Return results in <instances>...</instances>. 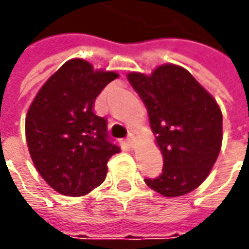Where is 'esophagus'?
Here are the masks:
<instances>
[{
    "label": "esophagus",
    "mask_w": 249,
    "mask_h": 249,
    "mask_svg": "<svg viewBox=\"0 0 249 249\" xmlns=\"http://www.w3.org/2000/svg\"><path fill=\"white\" fill-rule=\"evenodd\" d=\"M126 141H127V144H129L131 148H134V142H136V140H134V134H131V133H130L129 137H127Z\"/></svg>",
    "instance_id": "34e87169"
}]
</instances>
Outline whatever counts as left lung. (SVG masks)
<instances>
[{"mask_svg": "<svg viewBox=\"0 0 249 249\" xmlns=\"http://www.w3.org/2000/svg\"><path fill=\"white\" fill-rule=\"evenodd\" d=\"M130 84L148 110L163 157L162 173L145 178L163 196L196 190L215 165L222 147V110L184 68L166 63L152 74L129 73Z\"/></svg>", "mask_w": 249, "mask_h": 249, "instance_id": "8db88e82", "label": "left lung"}]
</instances>
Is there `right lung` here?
<instances>
[{
	"instance_id": "obj_1",
	"label": "right lung",
	"mask_w": 249,
	"mask_h": 249,
	"mask_svg": "<svg viewBox=\"0 0 249 249\" xmlns=\"http://www.w3.org/2000/svg\"><path fill=\"white\" fill-rule=\"evenodd\" d=\"M118 73L71 59L44 83L26 116V141L38 173L55 191L80 196L98 187L120 148L94 102Z\"/></svg>"
}]
</instances>
